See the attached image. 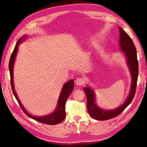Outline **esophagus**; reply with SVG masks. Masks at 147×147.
Masks as SVG:
<instances>
[{"instance_id": "obj_1", "label": "esophagus", "mask_w": 147, "mask_h": 147, "mask_svg": "<svg viewBox=\"0 0 147 147\" xmlns=\"http://www.w3.org/2000/svg\"><path fill=\"white\" fill-rule=\"evenodd\" d=\"M85 82V80H84V79L82 78H80V77H79V78H77L76 81H75V84H76L77 86H82L83 84Z\"/></svg>"}]
</instances>
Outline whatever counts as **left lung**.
<instances>
[{"label":"left lung","mask_w":147,"mask_h":147,"mask_svg":"<svg viewBox=\"0 0 147 147\" xmlns=\"http://www.w3.org/2000/svg\"><path fill=\"white\" fill-rule=\"evenodd\" d=\"M120 36H119V48L124 54L126 60V64L131 76V83L127 98L121 106L113 109H104L98 107L95 102V94L90 87H85L84 91L87 97L88 111L91 117L98 121H105L112 119L121 114L124 109L132 101L135 95L137 82L138 77V61L137 58V51L134 42L130 36L124 32L121 27L119 26Z\"/></svg>","instance_id":"left-lung-1"}]
</instances>
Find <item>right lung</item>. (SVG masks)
<instances>
[{
	"label": "right lung",
	"instance_id": "right-lung-1",
	"mask_svg": "<svg viewBox=\"0 0 147 147\" xmlns=\"http://www.w3.org/2000/svg\"><path fill=\"white\" fill-rule=\"evenodd\" d=\"M27 38V36H23L22 38H20L18 41L17 42L15 47L13 53L11 54L10 59H9V73H10V78H11V86L12 89V91L14 94L15 97L17 99V102L19 104V106H21V109H23L24 113L26 114L27 116H28L29 117L34 119L40 123L50 124V125H54V124H56L58 123H60L61 121H63L66 116L65 113V103L67 99L68 96L70 95L71 92L73 91L74 89V80H71L68 81L67 82H66L64 84L62 88L60 94H59L58 104H57L56 109L54 110V112L49 114V115H44V116H34L32 115L31 114H30L28 111H27L25 108H24L23 106L22 105V104L20 101L19 98L17 95V93L16 92V90L14 89V84H13V66L14 63L16 61V58L17 54V51H18L19 45L22 41H23L24 39Z\"/></svg>",
	"mask_w": 147,
	"mask_h": 147
}]
</instances>
